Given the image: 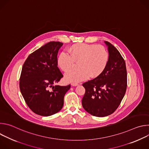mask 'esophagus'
<instances>
[{
	"mask_svg": "<svg viewBox=\"0 0 149 149\" xmlns=\"http://www.w3.org/2000/svg\"><path fill=\"white\" fill-rule=\"evenodd\" d=\"M71 86L73 87H76V86H78V84L77 83H71Z\"/></svg>",
	"mask_w": 149,
	"mask_h": 149,
	"instance_id": "esophagus-1",
	"label": "esophagus"
}]
</instances>
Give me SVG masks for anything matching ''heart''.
Here are the masks:
<instances>
[{
  "label": "heart",
  "instance_id": "1",
  "mask_svg": "<svg viewBox=\"0 0 149 149\" xmlns=\"http://www.w3.org/2000/svg\"><path fill=\"white\" fill-rule=\"evenodd\" d=\"M69 55L61 53L57 58L58 67L63 71L73 67L74 62L78 61L77 70H72L65 74L67 82L78 83L99 76L107 65L109 54L102 45L77 43L67 49Z\"/></svg>",
  "mask_w": 149,
  "mask_h": 149
}]
</instances>
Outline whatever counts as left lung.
<instances>
[{"mask_svg":"<svg viewBox=\"0 0 149 149\" xmlns=\"http://www.w3.org/2000/svg\"><path fill=\"white\" fill-rule=\"evenodd\" d=\"M109 60L104 71L95 78L82 84L86 93L82 99V107L96 117L111 114L118 108L127 88L125 62L119 51L110 42Z\"/></svg>","mask_w":149,"mask_h":149,"instance_id":"8db88e82","label":"left lung"}]
</instances>
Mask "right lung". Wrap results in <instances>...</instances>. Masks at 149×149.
Wrapping results in <instances>:
<instances>
[{
	"mask_svg": "<svg viewBox=\"0 0 149 149\" xmlns=\"http://www.w3.org/2000/svg\"><path fill=\"white\" fill-rule=\"evenodd\" d=\"M62 45L59 42H48L29 55L22 69L21 94L29 109L39 116H50L59 111L71 87L54 86L63 77L57 67V55Z\"/></svg>",
	"mask_w": 149,
	"mask_h": 149,
	"instance_id": "1",
	"label": "right lung"
}]
</instances>
